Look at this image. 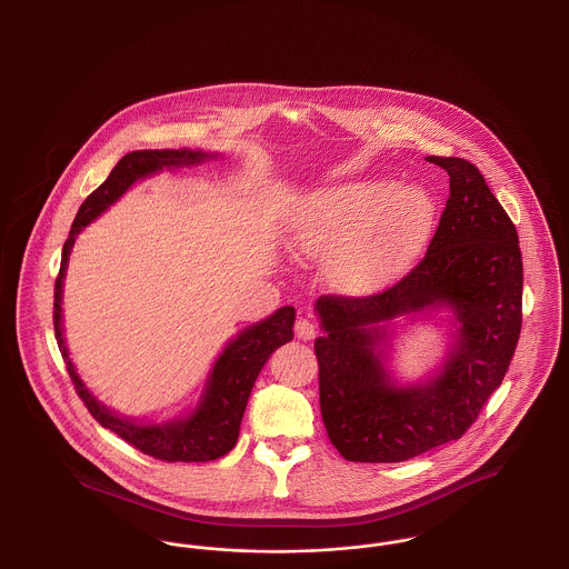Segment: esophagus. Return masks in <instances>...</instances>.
<instances>
[{
  "mask_svg": "<svg viewBox=\"0 0 569 569\" xmlns=\"http://www.w3.org/2000/svg\"><path fill=\"white\" fill-rule=\"evenodd\" d=\"M295 332H297L298 339L302 341H309L316 337V325L307 318H298L297 325H295Z\"/></svg>",
  "mask_w": 569,
  "mask_h": 569,
  "instance_id": "esophagus-1",
  "label": "esophagus"
}]
</instances>
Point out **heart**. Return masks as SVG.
Segmentation results:
<instances>
[{
    "label": "heart",
    "mask_w": 569,
    "mask_h": 569,
    "mask_svg": "<svg viewBox=\"0 0 569 569\" xmlns=\"http://www.w3.org/2000/svg\"><path fill=\"white\" fill-rule=\"evenodd\" d=\"M433 198L390 181H352L313 196L292 228L300 258L328 256L330 281L352 295L386 288L427 244Z\"/></svg>",
    "instance_id": "heart-1"
}]
</instances>
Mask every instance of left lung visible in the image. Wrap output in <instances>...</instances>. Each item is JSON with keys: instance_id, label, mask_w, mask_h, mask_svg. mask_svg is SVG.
Here are the masks:
<instances>
[{"instance_id": "1", "label": "left lung", "mask_w": 569, "mask_h": 569, "mask_svg": "<svg viewBox=\"0 0 569 569\" xmlns=\"http://www.w3.org/2000/svg\"><path fill=\"white\" fill-rule=\"evenodd\" d=\"M427 160L448 172L450 193L425 258L379 295L316 302L322 420L353 462H401L460 439L501 386L520 337L522 258L512 219L473 163ZM439 306L460 322L442 373L399 387L385 369L387 322Z\"/></svg>"}]
</instances>
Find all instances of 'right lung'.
Segmentation results:
<instances>
[{
    "instance_id": "1",
    "label": "right lung",
    "mask_w": 569,
    "mask_h": 569,
    "mask_svg": "<svg viewBox=\"0 0 569 569\" xmlns=\"http://www.w3.org/2000/svg\"><path fill=\"white\" fill-rule=\"evenodd\" d=\"M216 158L211 153L191 151V149H163V151H132L123 156L117 166L110 170L109 179L91 191L77 213L72 223L70 237L63 243L61 251V267L54 281L53 325L54 339L59 352L66 360L70 379L79 392L89 413L114 435L126 439L142 455L166 462H204L216 460L228 455L237 439L243 420L244 407L249 401L251 388L256 383L258 373L262 371L264 362L269 360L279 346L288 343L295 332V307H281L272 313L271 318L251 325L239 332L237 339L228 341L226 350L219 353L213 365V371L202 392L198 407L188 418L168 420L162 425H142L132 418L119 416L102 406L89 388L79 378L68 348L63 341V326H61V295H63V277L68 269V258L77 241V234L84 226H89L98 216H102L112 202H117L126 191L134 186L136 181L151 177L163 168H181V166H196Z\"/></svg>"
}]
</instances>
